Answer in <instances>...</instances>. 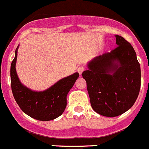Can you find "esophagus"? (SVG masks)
Wrapping results in <instances>:
<instances>
[{
	"label": "esophagus",
	"instance_id": "obj_1",
	"mask_svg": "<svg viewBox=\"0 0 149 149\" xmlns=\"http://www.w3.org/2000/svg\"><path fill=\"white\" fill-rule=\"evenodd\" d=\"M84 66H82V65H80V66L78 67L77 71L79 72V74H81V73H82V72L84 71Z\"/></svg>",
	"mask_w": 149,
	"mask_h": 149
}]
</instances>
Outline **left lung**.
I'll use <instances>...</instances> for the list:
<instances>
[{
    "label": "left lung",
    "mask_w": 149,
    "mask_h": 149,
    "mask_svg": "<svg viewBox=\"0 0 149 149\" xmlns=\"http://www.w3.org/2000/svg\"><path fill=\"white\" fill-rule=\"evenodd\" d=\"M117 47L97 56L82 73L91 107L99 114L114 117L129 110L140 93L141 71L133 47L116 35Z\"/></svg>",
    "instance_id": "left-lung-1"
}]
</instances>
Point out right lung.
I'll return each mask as SVG.
<instances>
[{
	"instance_id": "add662e5",
	"label": "right lung",
	"mask_w": 149,
	"mask_h": 149,
	"mask_svg": "<svg viewBox=\"0 0 149 149\" xmlns=\"http://www.w3.org/2000/svg\"><path fill=\"white\" fill-rule=\"evenodd\" d=\"M18 48L15 49V56L10 68L12 91L16 102L26 114L37 120L49 121L58 117L65 110L67 95L79 74L75 73L64 78L46 91H31L21 84L16 73Z\"/></svg>"
}]
</instances>
